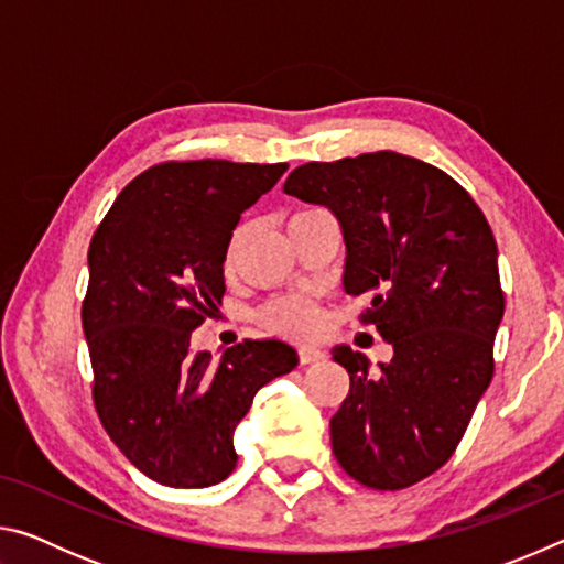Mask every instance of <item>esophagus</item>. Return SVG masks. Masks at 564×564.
Here are the masks:
<instances>
[{
  "label": "esophagus",
  "instance_id": "esophagus-1",
  "mask_svg": "<svg viewBox=\"0 0 564 564\" xmlns=\"http://www.w3.org/2000/svg\"><path fill=\"white\" fill-rule=\"evenodd\" d=\"M299 358H301L303 366H305V362H318V360H326V350L318 348V346H301Z\"/></svg>",
  "mask_w": 564,
  "mask_h": 564
}]
</instances>
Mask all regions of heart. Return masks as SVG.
<instances>
[{
    "instance_id": "obj_1",
    "label": "heart",
    "mask_w": 564,
    "mask_h": 564,
    "mask_svg": "<svg viewBox=\"0 0 564 564\" xmlns=\"http://www.w3.org/2000/svg\"><path fill=\"white\" fill-rule=\"evenodd\" d=\"M236 241V238H234ZM263 321L269 323V328L283 333L291 338H305L313 336L318 330V308L308 299L301 295H291V299L273 301L263 308Z\"/></svg>"
}]
</instances>
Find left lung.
<instances>
[{
  "label": "left lung",
  "instance_id": "1",
  "mask_svg": "<svg viewBox=\"0 0 564 564\" xmlns=\"http://www.w3.org/2000/svg\"><path fill=\"white\" fill-rule=\"evenodd\" d=\"M283 191L336 216L343 289L373 295L362 321L393 346L378 370L333 348L350 376L333 455L360 485L410 488L451 460L492 380L505 313L495 236L455 178L398 151L308 161Z\"/></svg>",
  "mask_w": 564,
  "mask_h": 564
}]
</instances>
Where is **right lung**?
Instances as JSON below:
<instances>
[{
    "instance_id": "add662e5",
    "label": "right lung",
    "mask_w": 564,
    "mask_h": 564,
    "mask_svg": "<svg viewBox=\"0 0 564 564\" xmlns=\"http://www.w3.org/2000/svg\"><path fill=\"white\" fill-rule=\"evenodd\" d=\"M285 169L224 159L151 166L91 238L82 326L94 405L129 463L169 488L226 480L256 390L299 366L279 338L243 340L218 360L191 350V330L226 291L234 228Z\"/></svg>"
}]
</instances>
